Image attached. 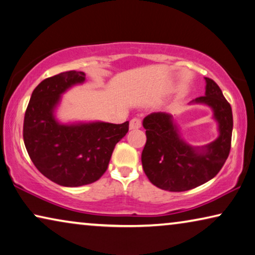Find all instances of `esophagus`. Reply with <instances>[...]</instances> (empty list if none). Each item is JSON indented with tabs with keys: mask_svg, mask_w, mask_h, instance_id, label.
Segmentation results:
<instances>
[{
	"mask_svg": "<svg viewBox=\"0 0 255 255\" xmlns=\"http://www.w3.org/2000/svg\"><path fill=\"white\" fill-rule=\"evenodd\" d=\"M140 127H142V121H140L139 118H134L129 123V128L130 129H138Z\"/></svg>",
	"mask_w": 255,
	"mask_h": 255,
	"instance_id": "34e87169",
	"label": "esophagus"
}]
</instances>
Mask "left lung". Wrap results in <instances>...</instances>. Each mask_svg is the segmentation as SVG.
<instances>
[{"instance_id": "obj_1", "label": "left lung", "mask_w": 255, "mask_h": 255, "mask_svg": "<svg viewBox=\"0 0 255 255\" xmlns=\"http://www.w3.org/2000/svg\"><path fill=\"white\" fill-rule=\"evenodd\" d=\"M205 79V96L193 102L213 109L220 130L214 142L203 149H193L180 137L168 113L154 112L144 118L146 143L142 166L151 183L159 189L181 192L199 187L221 170L229 155L234 126L231 106L214 80Z\"/></svg>"}]
</instances>
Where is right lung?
<instances>
[{"label": "right lung", "mask_w": 255, "mask_h": 255, "mask_svg": "<svg viewBox=\"0 0 255 255\" xmlns=\"http://www.w3.org/2000/svg\"><path fill=\"white\" fill-rule=\"evenodd\" d=\"M83 72L67 71L44 79L33 90L24 118L22 137L30 160L41 174L63 187H81L100 180L116 144L129 123L60 125L54 117L60 95L85 81Z\"/></svg>", "instance_id": "obj_1"}]
</instances>
